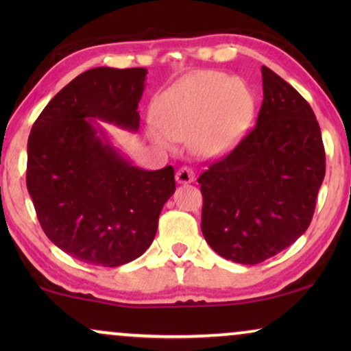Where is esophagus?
<instances>
[{
    "mask_svg": "<svg viewBox=\"0 0 351 351\" xmlns=\"http://www.w3.org/2000/svg\"><path fill=\"white\" fill-rule=\"evenodd\" d=\"M176 180L177 184H190V182L195 180V172L190 167H180L176 172Z\"/></svg>",
    "mask_w": 351,
    "mask_h": 351,
    "instance_id": "obj_1",
    "label": "esophagus"
}]
</instances>
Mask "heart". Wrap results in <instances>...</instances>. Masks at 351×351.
Returning a JSON list of instances; mask_svg holds the SVG:
<instances>
[{
	"mask_svg": "<svg viewBox=\"0 0 351 351\" xmlns=\"http://www.w3.org/2000/svg\"><path fill=\"white\" fill-rule=\"evenodd\" d=\"M254 99L246 84L220 71H196L166 89L155 104L147 134L174 150L186 138L190 150L210 158L227 153L251 126Z\"/></svg>",
	"mask_w": 351,
	"mask_h": 351,
	"instance_id": "heart-1",
	"label": "heart"
}]
</instances>
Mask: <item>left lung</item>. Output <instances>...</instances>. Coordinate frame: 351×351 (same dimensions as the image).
<instances>
[{"instance_id": "obj_1", "label": "left lung", "mask_w": 351, "mask_h": 351, "mask_svg": "<svg viewBox=\"0 0 351 351\" xmlns=\"http://www.w3.org/2000/svg\"><path fill=\"white\" fill-rule=\"evenodd\" d=\"M257 124L199 176L201 232L219 256L256 265L308 228L326 172L321 129L308 102L262 66Z\"/></svg>"}]
</instances>
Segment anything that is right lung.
I'll list each match as a JSON object with an SVG mask.
<instances>
[{
  "label": "right lung",
  "mask_w": 351,
  "mask_h": 351,
  "mask_svg": "<svg viewBox=\"0 0 351 351\" xmlns=\"http://www.w3.org/2000/svg\"><path fill=\"white\" fill-rule=\"evenodd\" d=\"M147 73L84 71L46 105L28 137L27 189L38 220L57 247L90 265L141 257L176 191L174 167L134 166L99 123L138 131Z\"/></svg>",
  "instance_id": "right-lung-1"
}]
</instances>
